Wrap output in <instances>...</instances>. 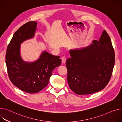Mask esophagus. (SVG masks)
I'll list each match as a JSON object with an SVG mask.
<instances>
[{"mask_svg": "<svg viewBox=\"0 0 122 122\" xmlns=\"http://www.w3.org/2000/svg\"><path fill=\"white\" fill-rule=\"evenodd\" d=\"M62 60V63L63 64H65L66 62V58L65 57H62L61 58Z\"/></svg>", "mask_w": 122, "mask_h": 122, "instance_id": "1", "label": "esophagus"}]
</instances>
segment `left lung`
Segmentation results:
<instances>
[{"instance_id": "left-lung-1", "label": "left lung", "mask_w": 122, "mask_h": 122, "mask_svg": "<svg viewBox=\"0 0 122 122\" xmlns=\"http://www.w3.org/2000/svg\"><path fill=\"white\" fill-rule=\"evenodd\" d=\"M66 61L67 81L76 94L86 95L102 90L112 73L115 53L109 36L104 30L100 38L80 49L70 51Z\"/></svg>"}]
</instances>
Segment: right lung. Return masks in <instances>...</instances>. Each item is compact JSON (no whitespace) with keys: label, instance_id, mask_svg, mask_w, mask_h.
Instances as JSON below:
<instances>
[{"label":"right lung","instance_id":"obj_1","mask_svg":"<svg viewBox=\"0 0 122 122\" xmlns=\"http://www.w3.org/2000/svg\"><path fill=\"white\" fill-rule=\"evenodd\" d=\"M36 21H30L15 33L7 49L6 64L10 80L15 86L29 93L38 92L48 85L52 71L61 63L60 56L46 51L35 62L23 60L20 44L33 38L36 30Z\"/></svg>","mask_w":122,"mask_h":122}]
</instances>
